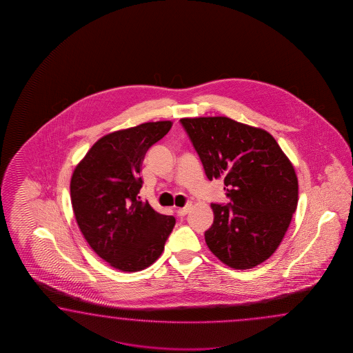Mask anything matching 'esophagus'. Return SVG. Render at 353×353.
<instances>
[{
	"label": "esophagus",
	"instance_id": "1",
	"mask_svg": "<svg viewBox=\"0 0 353 353\" xmlns=\"http://www.w3.org/2000/svg\"><path fill=\"white\" fill-rule=\"evenodd\" d=\"M189 210H190V205H185L183 208H178L176 213H178V216H180V217H184Z\"/></svg>",
	"mask_w": 353,
	"mask_h": 353
}]
</instances>
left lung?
Segmentation results:
<instances>
[{
  "instance_id": "1",
  "label": "left lung",
  "mask_w": 353,
  "mask_h": 353,
  "mask_svg": "<svg viewBox=\"0 0 353 353\" xmlns=\"http://www.w3.org/2000/svg\"><path fill=\"white\" fill-rule=\"evenodd\" d=\"M207 178L223 179L230 203H212L205 233L210 251L233 269L268 260L284 239L298 205V178L276 140L228 117L181 119Z\"/></svg>"
}]
</instances>
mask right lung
I'll return each mask as SVG.
<instances>
[{
  "label": "right lung",
  "mask_w": 353,
  "mask_h": 353,
  "mask_svg": "<svg viewBox=\"0 0 353 353\" xmlns=\"http://www.w3.org/2000/svg\"><path fill=\"white\" fill-rule=\"evenodd\" d=\"M172 128L170 121L146 122L103 136L75 168L70 199L84 239L117 270L146 269L161 255L175 218L140 201L146 151Z\"/></svg>",
  "instance_id": "1"
}]
</instances>
